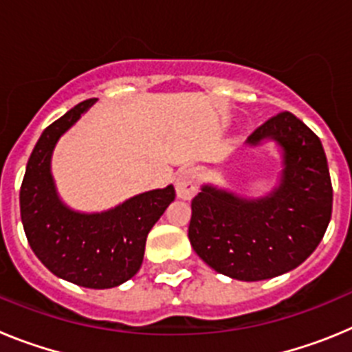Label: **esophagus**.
<instances>
[{"label": "esophagus", "mask_w": 352, "mask_h": 352, "mask_svg": "<svg viewBox=\"0 0 352 352\" xmlns=\"http://www.w3.org/2000/svg\"><path fill=\"white\" fill-rule=\"evenodd\" d=\"M199 179H201V173L195 167H188L183 169L176 178V192L178 197L182 199H192L199 188Z\"/></svg>", "instance_id": "obj_1"}]
</instances>
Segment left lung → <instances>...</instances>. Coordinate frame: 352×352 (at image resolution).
Instances as JSON below:
<instances>
[{"label":"left lung","instance_id":"1","mask_svg":"<svg viewBox=\"0 0 352 352\" xmlns=\"http://www.w3.org/2000/svg\"><path fill=\"white\" fill-rule=\"evenodd\" d=\"M275 141L284 157L280 183L245 199L204 185L192 199L188 239L204 263L236 280L257 282L298 268L321 243L333 206L324 149L294 114L278 113L247 144Z\"/></svg>","mask_w":352,"mask_h":352}]
</instances>
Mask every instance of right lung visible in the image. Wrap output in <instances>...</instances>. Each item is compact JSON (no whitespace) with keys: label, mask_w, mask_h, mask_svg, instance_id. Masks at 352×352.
I'll use <instances>...</instances> for the list:
<instances>
[{"label":"right lung","mask_w":352,"mask_h":352,"mask_svg":"<svg viewBox=\"0 0 352 352\" xmlns=\"http://www.w3.org/2000/svg\"><path fill=\"white\" fill-rule=\"evenodd\" d=\"M95 102H80L43 130L28 160L19 201L28 243L49 272L80 287L111 289L139 272L148 232L176 192L173 185L144 192L102 213L74 211L61 201L51 174L52 151Z\"/></svg>","instance_id":"obj_1"}]
</instances>
